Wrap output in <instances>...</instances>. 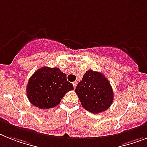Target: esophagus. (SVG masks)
Listing matches in <instances>:
<instances>
[{"mask_svg": "<svg viewBox=\"0 0 147 147\" xmlns=\"http://www.w3.org/2000/svg\"><path fill=\"white\" fill-rule=\"evenodd\" d=\"M76 85H77V82H73V86H74V88H76Z\"/></svg>", "mask_w": 147, "mask_h": 147, "instance_id": "1", "label": "esophagus"}]
</instances>
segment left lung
Masks as SVG:
<instances>
[{
  "instance_id": "left-lung-1",
  "label": "left lung",
  "mask_w": 147,
  "mask_h": 147,
  "mask_svg": "<svg viewBox=\"0 0 147 147\" xmlns=\"http://www.w3.org/2000/svg\"><path fill=\"white\" fill-rule=\"evenodd\" d=\"M83 108L92 113H100L111 106L113 88L101 73L87 71L75 89Z\"/></svg>"
}]
</instances>
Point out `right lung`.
<instances>
[{"instance_id":"1","label":"right lung","mask_w":147,"mask_h":147,"mask_svg":"<svg viewBox=\"0 0 147 147\" xmlns=\"http://www.w3.org/2000/svg\"><path fill=\"white\" fill-rule=\"evenodd\" d=\"M74 89L67 80L66 74L58 67H43L35 71L28 82L29 101L40 109H49L58 105L65 94Z\"/></svg>"}]
</instances>
